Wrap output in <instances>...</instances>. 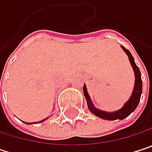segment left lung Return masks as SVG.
Returning <instances> with one entry per match:
<instances>
[{"label": "left lung", "instance_id": "obj_1", "mask_svg": "<svg viewBox=\"0 0 152 152\" xmlns=\"http://www.w3.org/2000/svg\"><path fill=\"white\" fill-rule=\"evenodd\" d=\"M121 48L123 49V51L127 53L129 60L130 61V64L133 68V70L135 72V86H134V91L132 92L131 97L129 98V99L125 103V105L122 106L120 110L115 111V112H112V113H108V112H105L99 109H97L95 106H93L91 99L88 94L87 89H86V85H83V94L84 97L86 99L87 101V105H88V108L89 110L95 114L96 116L104 119V120H108V121H114V120H123L125 118H127L131 113H133L136 108L139 104L140 99H141V94H142V78H141V72L139 68L137 66L135 60L132 56V54L130 53V52L126 49L124 46H121Z\"/></svg>", "mask_w": 152, "mask_h": 152}]
</instances>
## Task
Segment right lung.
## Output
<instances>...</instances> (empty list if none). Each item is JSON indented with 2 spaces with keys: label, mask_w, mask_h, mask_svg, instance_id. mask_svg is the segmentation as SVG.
Returning a JSON list of instances; mask_svg holds the SVG:
<instances>
[{
  "label": "right lung",
  "mask_w": 152,
  "mask_h": 152,
  "mask_svg": "<svg viewBox=\"0 0 152 152\" xmlns=\"http://www.w3.org/2000/svg\"><path fill=\"white\" fill-rule=\"evenodd\" d=\"M46 119H47V118H46ZM46 119H44V120H42V121H39V122H43L44 121H46ZM25 123H26V124H30V123H28V122H25Z\"/></svg>",
  "instance_id": "right-lung-1"
}]
</instances>
